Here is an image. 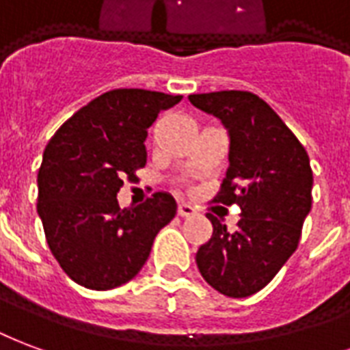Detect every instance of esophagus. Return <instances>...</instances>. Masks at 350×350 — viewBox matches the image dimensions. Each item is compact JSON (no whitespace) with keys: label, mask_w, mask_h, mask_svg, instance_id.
I'll return each instance as SVG.
<instances>
[{"label":"esophagus","mask_w":350,"mask_h":350,"mask_svg":"<svg viewBox=\"0 0 350 350\" xmlns=\"http://www.w3.org/2000/svg\"><path fill=\"white\" fill-rule=\"evenodd\" d=\"M177 213L178 216H192V214L196 213V208H193L192 205H188V203H178Z\"/></svg>","instance_id":"esophagus-1"}]
</instances>
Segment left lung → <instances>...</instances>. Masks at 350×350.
<instances>
[{"label":"left lung","mask_w":350,"mask_h":350,"mask_svg":"<svg viewBox=\"0 0 350 350\" xmlns=\"http://www.w3.org/2000/svg\"><path fill=\"white\" fill-rule=\"evenodd\" d=\"M188 100L218 117L229 134V167L214 201L241 206L229 231L208 213L213 237L196 262L214 289L231 298L256 295L276 276L300 241L311 211L310 157L274 109L248 91L190 94Z\"/></svg>","instance_id":"8db88e82"}]
</instances>
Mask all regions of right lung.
Segmentation results:
<instances>
[{"label": "right lung", "instance_id": "right-lung-1", "mask_svg": "<svg viewBox=\"0 0 350 350\" xmlns=\"http://www.w3.org/2000/svg\"><path fill=\"white\" fill-rule=\"evenodd\" d=\"M180 94L113 89L78 109L42 154L37 213L46 242L72 282L108 291L142 270L158 231L177 214L167 192L121 208L122 178L147 162L145 137L158 113Z\"/></svg>", "mask_w": 350, "mask_h": 350}]
</instances>
